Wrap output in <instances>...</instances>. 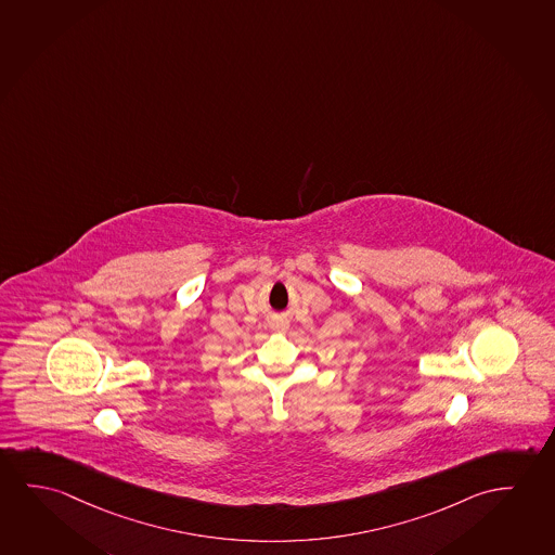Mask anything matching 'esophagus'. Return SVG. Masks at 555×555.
Masks as SVG:
<instances>
[{
    "label": "esophagus",
    "mask_w": 555,
    "mask_h": 555,
    "mask_svg": "<svg viewBox=\"0 0 555 555\" xmlns=\"http://www.w3.org/2000/svg\"><path fill=\"white\" fill-rule=\"evenodd\" d=\"M272 330L278 332V334H285L289 330V322L283 317H275V320L272 322Z\"/></svg>",
    "instance_id": "1"
}]
</instances>
